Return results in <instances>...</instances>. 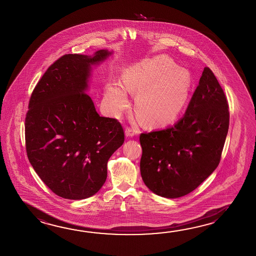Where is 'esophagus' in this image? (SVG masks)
Instances as JSON below:
<instances>
[{"mask_svg": "<svg viewBox=\"0 0 256 256\" xmlns=\"http://www.w3.org/2000/svg\"><path fill=\"white\" fill-rule=\"evenodd\" d=\"M125 135L126 138H132L134 135H136V131L132 130L130 128H126L125 130Z\"/></svg>", "mask_w": 256, "mask_h": 256, "instance_id": "esophagus-1", "label": "esophagus"}]
</instances>
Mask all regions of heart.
<instances>
[{"mask_svg": "<svg viewBox=\"0 0 256 256\" xmlns=\"http://www.w3.org/2000/svg\"><path fill=\"white\" fill-rule=\"evenodd\" d=\"M122 83L126 91L136 94L138 118L146 125L164 126L176 120L187 104L192 76L172 58L158 56L128 69ZM106 98L113 115H120L128 108L125 90L115 81L106 86Z\"/></svg>", "mask_w": 256, "mask_h": 256, "instance_id": "1", "label": "heart"}]
</instances>
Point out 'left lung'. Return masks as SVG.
I'll use <instances>...</instances> for the list:
<instances>
[{
  "label": "left lung",
  "instance_id": "left-lung-1",
  "mask_svg": "<svg viewBox=\"0 0 256 256\" xmlns=\"http://www.w3.org/2000/svg\"><path fill=\"white\" fill-rule=\"evenodd\" d=\"M229 118L224 92L212 71L204 68L182 118L172 126L140 136L146 187L168 198L197 188L219 165Z\"/></svg>",
  "mask_w": 256,
  "mask_h": 256
}]
</instances>
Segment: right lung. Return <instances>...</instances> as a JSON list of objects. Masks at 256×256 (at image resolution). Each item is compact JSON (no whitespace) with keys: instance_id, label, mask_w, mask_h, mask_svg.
Returning a JSON list of instances; mask_svg holds the SVG:
<instances>
[{"instance_id":"obj_1","label":"right lung","mask_w":256,"mask_h":256,"mask_svg":"<svg viewBox=\"0 0 256 256\" xmlns=\"http://www.w3.org/2000/svg\"><path fill=\"white\" fill-rule=\"evenodd\" d=\"M113 51L66 54L52 64L36 86L26 118L28 160L58 196L89 198L102 188L108 162L124 143L115 118L100 116L86 92L92 68Z\"/></svg>"}]
</instances>
